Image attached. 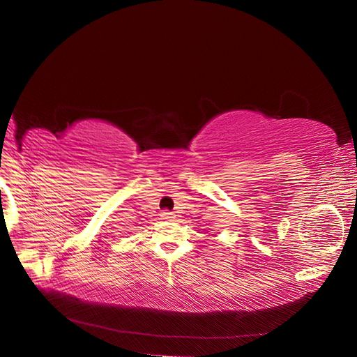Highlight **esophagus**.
I'll return each mask as SVG.
<instances>
[{"label":"esophagus","mask_w":357,"mask_h":357,"mask_svg":"<svg viewBox=\"0 0 357 357\" xmlns=\"http://www.w3.org/2000/svg\"><path fill=\"white\" fill-rule=\"evenodd\" d=\"M160 216H162L163 220H166V221H174L175 220V213L170 212V211H163L162 213H160Z\"/></svg>","instance_id":"34e87169"}]
</instances>
